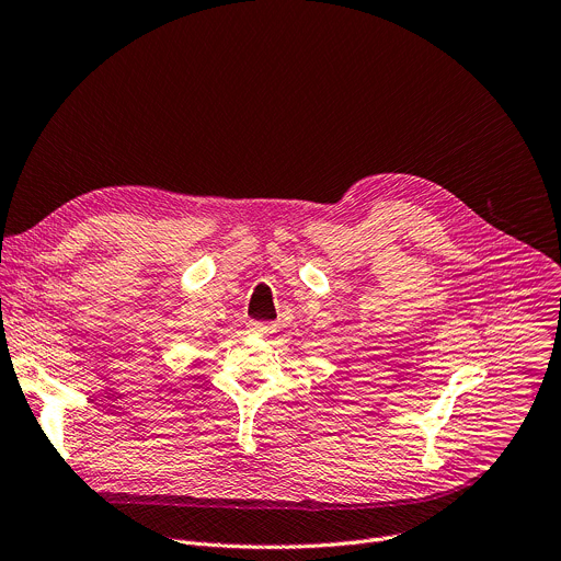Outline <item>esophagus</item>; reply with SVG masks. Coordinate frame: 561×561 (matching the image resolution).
<instances>
[{"label": "esophagus", "mask_w": 561, "mask_h": 561, "mask_svg": "<svg viewBox=\"0 0 561 561\" xmlns=\"http://www.w3.org/2000/svg\"><path fill=\"white\" fill-rule=\"evenodd\" d=\"M248 327H250V331H252V333H257V335L275 333V324H271V322H250Z\"/></svg>", "instance_id": "esophagus-1"}]
</instances>
